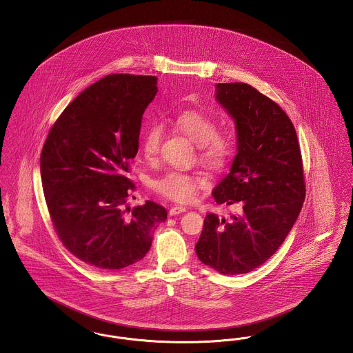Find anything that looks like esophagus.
Masks as SVG:
<instances>
[{
  "mask_svg": "<svg viewBox=\"0 0 353 353\" xmlns=\"http://www.w3.org/2000/svg\"><path fill=\"white\" fill-rule=\"evenodd\" d=\"M185 209L184 206H172L170 209H169V216H177V214H181V213H184Z\"/></svg>",
  "mask_w": 353,
  "mask_h": 353,
  "instance_id": "esophagus-1",
  "label": "esophagus"
}]
</instances>
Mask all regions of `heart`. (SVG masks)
I'll return each mask as SVG.
<instances>
[{
	"instance_id": "obj_1",
	"label": "heart",
	"mask_w": 353,
	"mask_h": 353,
	"mask_svg": "<svg viewBox=\"0 0 353 353\" xmlns=\"http://www.w3.org/2000/svg\"><path fill=\"white\" fill-rule=\"evenodd\" d=\"M172 123L197 144L199 160L206 168L221 172L228 167L235 151L233 134L217 132V123L199 110H184ZM164 128L160 123L148 124L140 139V148L147 159H154L163 143ZM208 184V177L201 172H184L170 169L153 179L152 188L161 196L176 202H190L199 190Z\"/></svg>"
}]
</instances>
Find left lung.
Returning <instances> with one entry per match:
<instances>
[{"label":"left lung","mask_w":353,"mask_h":353,"mask_svg":"<svg viewBox=\"0 0 353 353\" xmlns=\"http://www.w3.org/2000/svg\"><path fill=\"white\" fill-rule=\"evenodd\" d=\"M217 101L235 120L238 152L213 189L236 214H208L196 252L225 275L250 272L285 242L305 199L302 152L285 111L250 84H217Z\"/></svg>","instance_id":"1"}]
</instances>
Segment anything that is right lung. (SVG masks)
I'll return each mask as SVG.
<instances>
[{
    "instance_id": "obj_1",
    "label": "right lung",
    "mask_w": 353,
    "mask_h": 353,
    "mask_svg": "<svg viewBox=\"0 0 353 353\" xmlns=\"http://www.w3.org/2000/svg\"><path fill=\"white\" fill-rule=\"evenodd\" d=\"M156 83V77L131 74L101 78L63 110L42 148L41 179L54 230L68 252L98 269L143 259L168 216L153 201L127 206L136 186L125 174Z\"/></svg>"
}]
</instances>
